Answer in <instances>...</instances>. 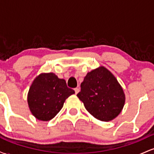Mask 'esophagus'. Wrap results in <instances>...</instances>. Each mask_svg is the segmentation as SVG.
I'll use <instances>...</instances> for the list:
<instances>
[{"label": "esophagus", "mask_w": 154, "mask_h": 154, "mask_svg": "<svg viewBox=\"0 0 154 154\" xmlns=\"http://www.w3.org/2000/svg\"><path fill=\"white\" fill-rule=\"evenodd\" d=\"M75 94H77L79 91V88H75Z\"/></svg>", "instance_id": "1"}]
</instances>
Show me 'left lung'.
<instances>
[{"label": "left lung", "instance_id": "8db88e82", "mask_svg": "<svg viewBox=\"0 0 154 154\" xmlns=\"http://www.w3.org/2000/svg\"><path fill=\"white\" fill-rule=\"evenodd\" d=\"M80 87L77 97L95 118L111 121L121 112L125 101V93L115 77L105 67L88 72Z\"/></svg>", "mask_w": 154, "mask_h": 154}]
</instances>
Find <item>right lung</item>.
<instances>
[{"label":"right lung","mask_w":154,"mask_h":154,"mask_svg":"<svg viewBox=\"0 0 154 154\" xmlns=\"http://www.w3.org/2000/svg\"><path fill=\"white\" fill-rule=\"evenodd\" d=\"M75 91L68 88L66 81L54 73L41 74L29 88L27 101L32 114L38 119L48 121L62 109L65 100Z\"/></svg>","instance_id":"add662e5"}]
</instances>
